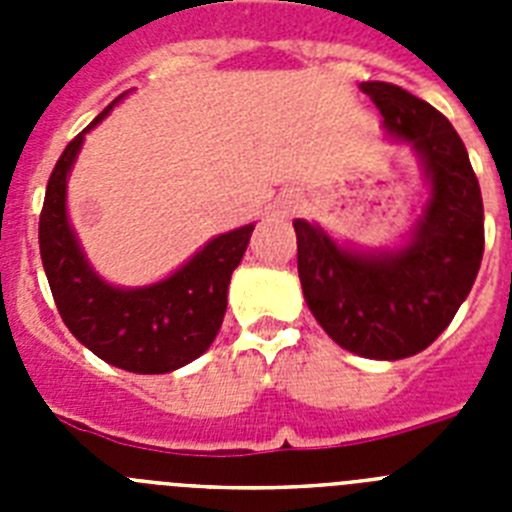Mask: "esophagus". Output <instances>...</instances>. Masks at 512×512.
Instances as JSON below:
<instances>
[{"label":"esophagus","mask_w":512,"mask_h":512,"mask_svg":"<svg viewBox=\"0 0 512 512\" xmlns=\"http://www.w3.org/2000/svg\"><path fill=\"white\" fill-rule=\"evenodd\" d=\"M295 210H297V202H295V200H287V202H284V205H282L284 215H292V212H295Z\"/></svg>","instance_id":"1"}]
</instances>
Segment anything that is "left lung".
<instances>
[{
	"mask_svg": "<svg viewBox=\"0 0 512 512\" xmlns=\"http://www.w3.org/2000/svg\"><path fill=\"white\" fill-rule=\"evenodd\" d=\"M384 130L423 161L431 200L392 251L341 248L295 220L297 271L310 312L341 348L366 359L420 354L454 320L485 253V207L467 148L446 117L387 81H364Z\"/></svg>",
	"mask_w": 512,
	"mask_h": 512,
	"instance_id": "1",
	"label": "left lung"
}]
</instances>
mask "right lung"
Returning <instances> with one entry per match:
<instances>
[{"instance_id":"obj_1","label":"right lung","mask_w":512,"mask_h":512,"mask_svg":"<svg viewBox=\"0 0 512 512\" xmlns=\"http://www.w3.org/2000/svg\"><path fill=\"white\" fill-rule=\"evenodd\" d=\"M117 104H107L58 158L40 212V259L63 323L107 364L135 374H166L202 356L228 307V284L253 225L217 235L164 282L120 289L89 266L66 215V182L84 135Z\"/></svg>"}]
</instances>
